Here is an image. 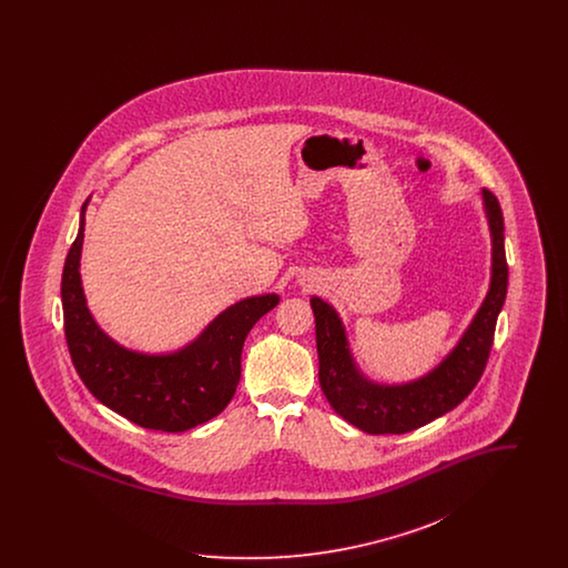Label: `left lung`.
<instances>
[{
	"label": "left lung",
	"mask_w": 568,
	"mask_h": 568,
	"mask_svg": "<svg viewBox=\"0 0 568 568\" xmlns=\"http://www.w3.org/2000/svg\"><path fill=\"white\" fill-rule=\"evenodd\" d=\"M481 197L491 236L489 290L458 345L428 375L400 385H383L364 377L355 366L338 313L322 297H311L320 353V383L325 398L343 419L362 433L417 430L456 408L484 375L496 320L507 297L509 268L500 204L491 191H481Z\"/></svg>",
	"instance_id": "left-lung-1"
}]
</instances>
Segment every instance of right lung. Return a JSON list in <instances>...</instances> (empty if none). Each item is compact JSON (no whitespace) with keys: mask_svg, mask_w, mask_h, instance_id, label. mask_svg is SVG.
I'll return each instance as SVG.
<instances>
[{"mask_svg":"<svg viewBox=\"0 0 568 568\" xmlns=\"http://www.w3.org/2000/svg\"><path fill=\"white\" fill-rule=\"evenodd\" d=\"M87 204L61 276L65 341L79 377L102 405L149 430L185 433L213 419L230 405L241 381L246 334L278 304V296L244 297L227 306L179 352L125 349L95 324L82 292Z\"/></svg>","mask_w":568,"mask_h":568,"instance_id":"right-lung-1","label":"right lung"}]
</instances>
